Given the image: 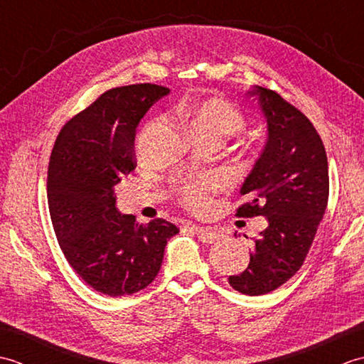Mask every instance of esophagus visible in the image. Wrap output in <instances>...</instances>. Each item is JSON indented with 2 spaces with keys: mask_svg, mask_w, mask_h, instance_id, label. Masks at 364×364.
I'll return each mask as SVG.
<instances>
[{
  "mask_svg": "<svg viewBox=\"0 0 364 364\" xmlns=\"http://www.w3.org/2000/svg\"><path fill=\"white\" fill-rule=\"evenodd\" d=\"M191 228L196 231L197 237L205 244H213V242L218 241L219 236H220L218 231L213 230V228H205V227H198V225H192Z\"/></svg>",
  "mask_w": 364,
  "mask_h": 364,
  "instance_id": "34e87169",
  "label": "esophagus"
}]
</instances>
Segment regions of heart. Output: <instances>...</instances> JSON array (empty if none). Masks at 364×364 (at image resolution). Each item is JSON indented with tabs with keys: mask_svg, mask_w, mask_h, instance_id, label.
Segmentation results:
<instances>
[{
	"mask_svg": "<svg viewBox=\"0 0 364 364\" xmlns=\"http://www.w3.org/2000/svg\"><path fill=\"white\" fill-rule=\"evenodd\" d=\"M175 114L192 136H211L223 141L241 134L247 127L245 115L235 105L218 97L184 100L178 103ZM214 189V178H198L183 191V203L192 210H203Z\"/></svg>",
	"mask_w": 364,
	"mask_h": 364,
	"instance_id": "heart-1",
	"label": "heart"
}]
</instances>
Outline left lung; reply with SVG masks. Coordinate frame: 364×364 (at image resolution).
Returning <instances> with one entry per match:
<instances>
[{
    "label": "left lung",
    "instance_id": "8db88e82",
    "mask_svg": "<svg viewBox=\"0 0 364 364\" xmlns=\"http://www.w3.org/2000/svg\"><path fill=\"white\" fill-rule=\"evenodd\" d=\"M267 123L264 150L239 194L247 202L237 215H262L267 228L255 239L244 272L230 275L231 288L262 296L280 288L304 264L328 200V164L313 123L274 90L253 86Z\"/></svg>",
    "mask_w": 364,
    "mask_h": 364
}]
</instances>
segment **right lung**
Masks as SVG:
<instances>
[{
    "mask_svg": "<svg viewBox=\"0 0 364 364\" xmlns=\"http://www.w3.org/2000/svg\"><path fill=\"white\" fill-rule=\"evenodd\" d=\"M168 92L156 84L107 90L65 123L53 146L46 197L54 233L75 272L106 296L146 288L180 231L164 219L137 223L115 206V186L136 168L139 122Z\"/></svg>",
    "mask_w": 364,
    "mask_h": 364,
    "instance_id": "obj_1",
    "label": "right lung"
}]
</instances>
